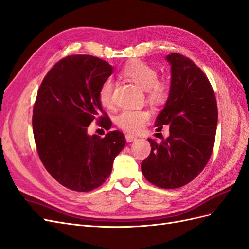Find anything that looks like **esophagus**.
Listing matches in <instances>:
<instances>
[{
	"label": "esophagus",
	"instance_id": "obj_1",
	"mask_svg": "<svg viewBox=\"0 0 249 249\" xmlns=\"http://www.w3.org/2000/svg\"><path fill=\"white\" fill-rule=\"evenodd\" d=\"M125 138H126V141H127V142L137 141V139H138L136 136H132V135H130V133H127V135L125 136Z\"/></svg>",
	"mask_w": 249,
	"mask_h": 249
}]
</instances>
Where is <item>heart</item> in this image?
<instances>
[{"label": "heart", "instance_id": "b5f03b06", "mask_svg": "<svg viewBox=\"0 0 249 249\" xmlns=\"http://www.w3.org/2000/svg\"><path fill=\"white\" fill-rule=\"evenodd\" d=\"M125 78L146 90L147 100L154 105H160L167 100L168 85L164 81L158 80L157 70L144 62H132L122 71ZM113 82L106 79L99 89V101L105 108L113 106ZM150 119L149 111L145 109H125L118 114L116 123L121 129L127 132H140Z\"/></svg>", "mask_w": 249, "mask_h": 249}]
</instances>
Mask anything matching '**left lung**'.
I'll return each instance as SVG.
<instances>
[{"label": "left lung", "instance_id": "8db88e82", "mask_svg": "<svg viewBox=\"0 0 249 249\" xmlns=\"http://www.w3.org/2000/svg\"><path fill=\"white\" fill-rule=\"evenodd\" d=\"M170 90L157 117L158 130L169 126V137L159 144L148 139L150 155L141 164L145 179L174 189L186 185L206 166L213 149L218 106L209 80L190 59L170 53Z\"/></svg>", "mask_w": 249, "mask_h": 249}]
</instances>
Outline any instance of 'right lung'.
<instances>
[{
	"mask_svg": "<svg viewBox=\"0 0 249 249\" xmlns=\"http://www.w3.org/2000/svg\"><path fill=\"white\" fill-rule=\"evenodd\" d=\"M111 73L106 61L73 54L56 63L41 83L33 116L36 150L44 167L66 188L90 191L100 187L126 144L119 130L104 138L87 133L93 121L106 130L110 128L98 93Z\"/></svg>",
	"mask_w": 249,
	"mask_h": 249,
	"instance_id": "right-lung-1",
	"label": "right lung"
}]
</instances>
